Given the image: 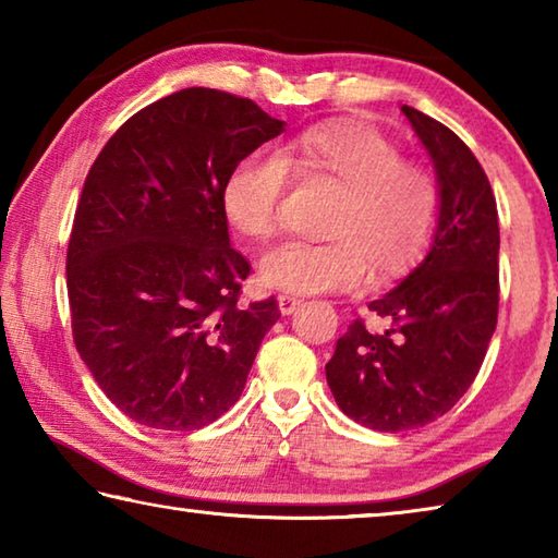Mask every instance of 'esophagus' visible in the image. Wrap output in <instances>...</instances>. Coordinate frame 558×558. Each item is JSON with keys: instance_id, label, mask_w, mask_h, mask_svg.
Returning <instances> with one entry per match:
<instances>
[{"instance_id": "esophagus-1", "label": "esophagus", "mask_w": 558, "mask_h": 558, "mask_svg": "<svg viewBox=\"0 0 558 558\" xmlns=\"http://www.w3.org/2000/svg\"><path fill=\"white\" fill-rule=\"evenodd\" d=\"M302 302H305V300L298 298V295H288V292L278 295V307H280L282 315H292L302 305Z\"/></svg>"}]
</instances>
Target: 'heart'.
I'll list each match as a JSON object with an SVG mask.
<instances>
[{"instance_id":"b5f03b06","label":"heart","mask_w":558,"mask_h":558,"mask_svg":"<svg viewBox=\"0 0 558 558\" xmlns=\"http://www.w3.org/2000/svg\"><path fill=\"white\" fill-rule=\"evenodd\" d=\"M290 172L339 189L325 223L327 241L288 239L263 253L260 280L298 295L362 288L369 278L413 266L433 241L440 186L428 169L405 162L401 149L364 125L302 130L280 153L258 149L226 179L223 214L248 239L278 229Z\"/></svg>"}]
</instances>
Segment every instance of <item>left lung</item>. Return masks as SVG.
Here are the masks:
<instances>
[{"instance_id": "left-lung-1", "label": "left lung", "mask_w": 558, "mask_h": 558, "mask_svg": "<svg viewBox=\"0 0 558 558\" xmlns=\"http://www.w3.org/2000/svg\"><path fill=\"white\" fill-rule=\"evenodd\" d=\"M440 186L430 251L401 286L369 302L391 327L354 319L325 372L339 409L362 426L399 433L456 405L483 366L497 327L499 223L485 169L442 122L403 106Z\"/></svg>"}]
</instances>
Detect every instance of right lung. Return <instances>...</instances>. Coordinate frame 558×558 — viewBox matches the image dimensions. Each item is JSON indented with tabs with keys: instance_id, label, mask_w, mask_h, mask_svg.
Listing matches in <instances>:
<instances>
[{
	"instance_id": "1",
	"label": "right lung",
	"mask_w": 558,
	"mask_h": 558,
	"mask_svg": "<svg viewBox=\"0 0 558 558\" xmlns=\"http://www.w3.org/2000/svg\"><path fill=\"white\" fill-rule=\"evenodd\" d=\"M286 122L248 98L184 88L135 112L83 184L65 256L73 342L102 393L159 430L214 423L248 379L278 302L243 305L231 169Z\"/></svg>"
}]
</instances>
